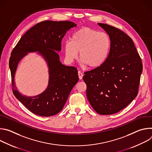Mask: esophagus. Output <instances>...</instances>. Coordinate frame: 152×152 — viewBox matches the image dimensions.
I'll return each instance as SVG.
<instances>
[{"instance_id":"obj_1","label":"esophagus","mask_w":152,"mask_h":152,"mask_svg":"<svg viewBox=\"0 0 152 152\" xmlns=\"http://www.w3.org/2000/svg\"><path fill=\"white\" fill-rule=\"evenodd\" d=\"M78 76H79V79L81 80L82 79V77H83V73L80 71H79L78 72Z\"/></svg>"}]
</instances>
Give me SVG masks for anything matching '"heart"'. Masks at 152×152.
I'll use <instances>...</instances> for the list:
<instances>
[{
  "instance_id": "obj_1",
  "label": "heart",
  "mask_w": 152,
  "mask_h": 152,
  "mask_svg": "<svg viewBox=\"0 0 152 152\" xmlns=\"http://www.w3.org/2000/svg\"><path fill=\"white\" fill-rule=\"evenodd\" d=\"M111 46L110 37L90 28H82L76 31L70 41L65 42L66 60L71 63L79 58L83 66L95 69L101 67L109 56Z\"/></svg>"
}]
</instances>
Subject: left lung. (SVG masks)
<instances>
[{"label": "left lung", "mask_w": 152, "mask_h": 152, "mask_svg": "<svg viewBox=\"0 0 152 152\" xmlns=\"http://www.w3.org/2000/svg\"><path fill=\"white\" fill-rule=\"evenodd\" d=\"M111 41L109 56L97 69L84 73L86 97L99 114L117 113L137 96L142 72L141 59L133 40L118 28L98 23Z\"/></svg>", "instance_id": "1"}]
</instances>
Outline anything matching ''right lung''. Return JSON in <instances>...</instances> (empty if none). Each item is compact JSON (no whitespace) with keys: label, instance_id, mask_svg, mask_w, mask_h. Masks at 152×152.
I'll use <instances>...</instances> for the list:
<instances>
[{"label":"right lung","instance_id":"right-lung-1","mask_svg":"<svg viewBox=\"0 0 152 152\" xmlns=\"http://www.w3.org/2000/svg\"><path fill=\"white\" fill-rule=\"evenodd\" d=\"M76 26L69 21H41L23 35L11 52L9 66L13 93L28 110L35 114L49 117L59 113L79 80L77 69L63 65L58 53L61 50V41L64 35L69 29ZM35 51H38L48 63L49 84L47 90L40 95L28 97L17 91L14 82L15 73L19 61L28 53Z\"/></svg>","mask_w":152,"mask_h":152}]
</instances>
